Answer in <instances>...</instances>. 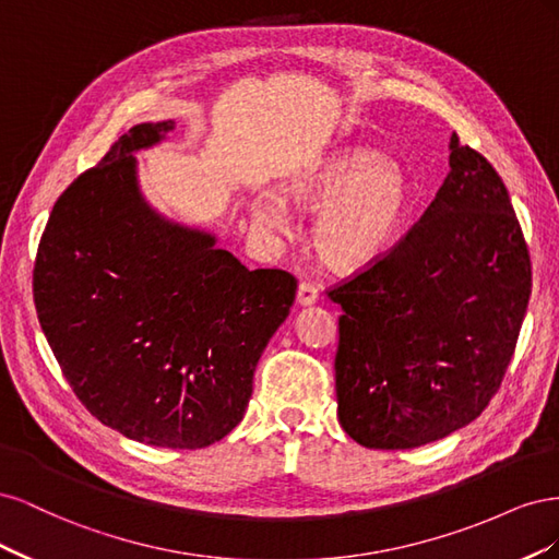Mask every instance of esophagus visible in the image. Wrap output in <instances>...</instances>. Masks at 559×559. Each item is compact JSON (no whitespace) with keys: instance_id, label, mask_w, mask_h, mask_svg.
I'll list each match as a JSON object with an SVG mask.
<instances>
[{"instance_id":"esophagus-1","label":"esophagus","mask_w":559,"mask_h":559,"mask_svg":"<svg viewBox=\"0 0 559 559\" xmlns=\"http://www.w3.org/2000/svg\"><path fill=\"white\" fill-rule=\"evenodd\" d=\"M319 300V292L314 289L312 284H308V282H302V284H298V294H296V302L300 308H310V306H314V302Z\"/></svg>"}]
</instances>
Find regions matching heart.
Here are the masks:
<instances>
[{
    "label": "heart",
    "instance_id": "b5f03b06",
    "mask_svg": "<svg viewBox=\"0 0 559 559\" xmlns=\"http://www.w3.org/2000/svg\"><path fill=\"white\" fill-rule=\"evenodd\" d=\"M302 207L318 210L310 228L317 257L337 273H359L382 261L411 214L415 186L401 165L368 146L333 151L284 186ZM253 226L261 233H289V210L275 191L251 200Z\"/></svg>",
    "mask_w": 559,
    "mask_h": 559
}]
</instances>
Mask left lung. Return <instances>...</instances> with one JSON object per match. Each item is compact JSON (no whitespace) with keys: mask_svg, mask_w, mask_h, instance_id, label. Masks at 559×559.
Wrapping results in <instances>:
<instances>
[{"mask_svg":"<svg viewBox=\"0 0 559 559\" xmlns=\"http://www.w3.org/2000/svg\"><path fill=\"white\" fill-rule=\"evenodd\" d=\"M532 265L509 191L450 138V173L382 261L329 296L341 427L359 445L411 450L476 419L511 364Z\"/></svg>","mask_w":559,"mask_h":559,"instance_id":"obj_1","label":"left lung"}]
</instances>
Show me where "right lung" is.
<instances>
[{
  "instance_id": "obj_1",
  "label": "right lung",
  "mask_w": 559,
  "mask_h": 559,
  "mask_svg": "<svg viewBox=\"0 0 559 559\" xmlns=\"http://www.w3.org/2000/svg\"><path fill=\"white\" fill-rule=\"evenodd\" d=\"M175 128H130L60 195L39 242L35 306L67 382L103 425L144 445L200 450L240 425L296 280L245 267L216 233L146 200L134 154Z\"/></svg>"
}]
</instances>
